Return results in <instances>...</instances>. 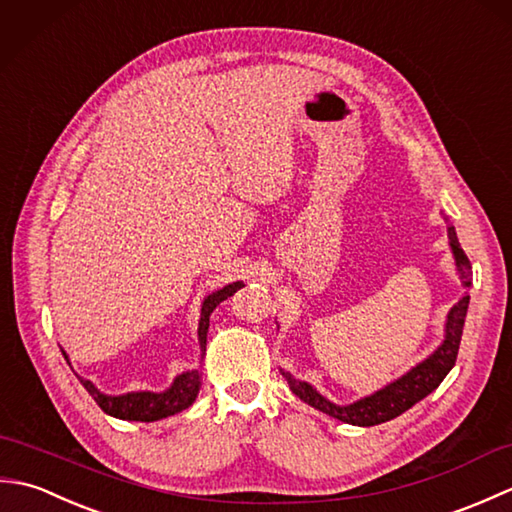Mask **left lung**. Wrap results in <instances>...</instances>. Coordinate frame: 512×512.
Segmentation results:
<instances>
[{"label": "left lung", "mask_w": 512, "mask_h": 512, "mask_svg": "<svg viewBox=\"0 0 512 512\" xmlns=\"http://www.w3.org/2000/svg\"><path fill=\"white\" fill-rule=\"evenodd\" d=\"M444 220H447L449 246L455 259V270H458L460 281H462L464 295L449 310L447 323H444V339L436 350L424 358V361L413 365L409 372L398 376L396 380H391V383H387L383 389H378L374 394L363 396L354 402H347V405H336V402L319 394V391L310 383H306V380H299L290 372H286V369H279L281 376L288 380L292 394L299 396L303 402H308L310 407L328 413V416L336 420L354 424V427H374V424L394 420L396 416H400V413H405L407 409L416 405V402L427 398L431 391L442 383L444 376L453 369L455 358H458L466 310H469V301H471V295L466 290H471V279H473L471 262L469 257L464 255V250L458 242L455 226L449 222V217H444Z\"/></svg>", "instance_id": "left-lung-1"}]
</instances>
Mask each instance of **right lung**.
I'll return each instance as SVG.
<instances>
[{"mask_svg": "<svg viewBox=\"0 0 512 512\" xmlns=\"http://www.w3.org/2000/svg\"><path fill=\"white\" fill-rule=\"evenodd\" d=\"M239 288H244V281H233V284H228L204 297L202 308H200V323H198V343L202 352L200 358H204V352H206V332H209V319L213 310L220 306L224 299L235 295ZM63 356L68 358L65 352ZM79 380L81 385L90 391V396L96 400V405H99L107 416H114L118 420L156 422L162 418L176 416V413L193 405L202 387V372L200 367L187 369V372H182L173 378V383L165 391L143 389V391H127V394H118V396L103 394V391L88 378L79 376Z\"/></svg>", "mask_w": 512, "mask_h": 512, "instance_id": "1", "label": "right lung"}]
</instances>
